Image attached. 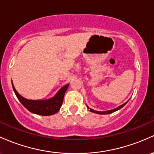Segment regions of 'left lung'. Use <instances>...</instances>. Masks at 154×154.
Wrapping results in <instances>:
<instances>
[{"label": "left lung", "mask_w": 154, "mask_h": 154, "mask_svg": "<svg viewBox=\"0 0 154 154\" xmlns=\"http://www.w3.org/2000/svg\"><path fill=\"white\" fill-rule=\"evenodd\" d=\"M127 102H125L124 104H121V105H120L119 107H118L115 108V109H110V110H107V111H104V112H102V111H97V110H94V109H91V108H89V107H88V105H86V106H87V108H88V109H90V111H91V112H94V113H96V114H100V115H106V114H109V113L114 112H116V111L118 110V109H121V108H122L123 107H124V106L126 105V103H127Z\"/></svg>", "instance_id": "1"}]
</instances>
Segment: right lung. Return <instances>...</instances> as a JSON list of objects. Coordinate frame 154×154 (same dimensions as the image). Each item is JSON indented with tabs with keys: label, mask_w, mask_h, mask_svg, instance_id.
Wrapping results in <instances>:
<instances>
[{
	"label": "right lung",
	"mask_w": 154,
	"mask_h": 154,
	"mask_svg": "<svg viewBox=\"0 0 154 154\" xmlns=\"http://www.w3.org/2000/svg\"><path fill=\"white\" fill-rule=\"evenodd\" d=\"M11 84H12L13 90L22 104L30 112L44 116H52L58 112L63 104L64 94L69 85V84L64 85L53 97L50 99H44V100H30V99H25L19 94V93L14 88L12 81H11Z\"/></svg>",
	"instance_id": "add662e5"
}]
</instances>
